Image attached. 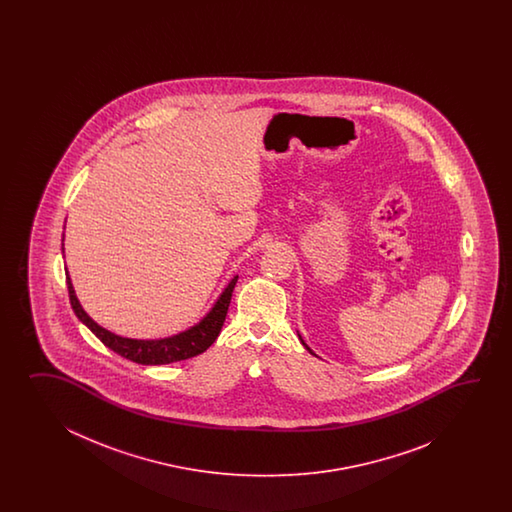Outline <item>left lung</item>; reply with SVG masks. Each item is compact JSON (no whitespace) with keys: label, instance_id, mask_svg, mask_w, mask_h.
<instances>
[{"label":"left lung","instance_id":"obj_1","mask_svg":"<svg viewBox=\"0 0 512 512\" xmlns=\"http://www.w3.org/2000/svg\"><path fill=\"white\" fill-rule=\"evenodd\" d=\"M298 337H300V335H298ZM300 342H302V344H304V348L307 349V351H309V353H313V351H311V348H309V346H307V344H305L304 340H302V337H300ZM313 355H315V353H313Z\"/></svg>","mask_w":512,"mask_h":512}]
</instances>
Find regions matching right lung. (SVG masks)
Instances as JSON below:
<instances>
[{
	"label": "right lung",
	"instance_id": "obj_1",
	"mask_svg": "<svg viewBox=\"0 0 512 512\" xmlns=\"http://www.w3.org/2000/svg\"><path fill=\"white\" fill-rule=\"evenodd\" d=\"M62 252H64V243H62ZM67 291H69V300L71 307L78 316L82 324H86L98 340L119 353L124 359L133 360L137 364H146V366H157V364H170V362H179V360L192 359L199 353L207 351L214 340L218 338L219 331L225 322V316L229 311L230 298L232 291L238 282V276L230 280L229 285L219 294L216 304L208 311L207 316L196 326L186 329L183 333H177L174 337L159 338V340H139V338L119 337L111 333L108 329L98 326L97 322L87 315L78 302L77 294L73 289V283L69 278V272L66 271Z\"/></svg>",
	"mask_w": 512,
	"mask_h": 512
}]
</instances>
